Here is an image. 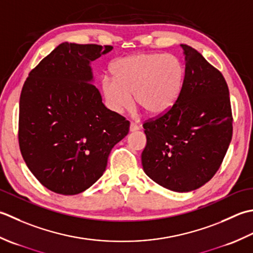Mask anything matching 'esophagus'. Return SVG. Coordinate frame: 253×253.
I'll list each match as a JSON object with an SVG mask.
<instances>
[{"mask_svg": "<svg viewBox=\"0 0 253 253\" xmlns=\"http://www.w3.org/2000/svg\"><path fill=\"white\" fill-rule=\"evenodd\" d=\"M138 128H140V126L135 125V123H131V125H130V131L131 132H135V131L138 130Z\"/></svg>", "mask_w": 253, "mask_h": 253, "instance_id": "34e87169", "label": "esophagus"}]
</instances>
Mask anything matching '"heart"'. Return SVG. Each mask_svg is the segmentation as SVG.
<instances>
[{
    "label": "heart",
    "mask_w": 253,
    "mask_h": 253,
    "mask_svg": "<svg viewBox=\"0 0 253 253\" xmlns=\"http://www.w3.org/2000/svg\"><path fill=\"white\" fill-rule=\"evenodd\" d=\"M113 77L105 76L101 90L110 110L121 113L131 108L132 96L148 116L164 115L177 101L184 69L174 55L136 53L117 60Z\"/></svg>",
    "instance_id": "obj_1"
}]
</instances>
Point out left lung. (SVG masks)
<instances>
[{"label": "left lung", "instance_id": "left-lung-1", "mask_svg": "<svg viewBox=\"0 0 253 253\" xmlns=\"http://www.w3.org/2000/svg\"><path fill=\"white\" fill-rule=\"evenodd\" d=\"M183 49L181 91L163 116L143 125L144 172L162 187L189 192L219 169L233 136V116L224 76L197 50Z\"/></svg>", "mask_w": 253, "mask_h": 253}]
</instances>
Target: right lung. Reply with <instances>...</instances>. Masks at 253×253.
Returning a JSON list of instances; mask_svg holds the SVG:
<instances>
[{"instance_id":"add662e5","label":"right lung","mask_w":253,"mask_h":253,"mask_svg":"<svg viewBox=\"0 0 253 253\" xmlns=\"http://www.w3.org/2000/svg\"><path fill=\"white\" fill-rule=\"evenodd\" d=\"M111 45L63 42L30 72L19 99L18 142L30 171L55 193L74 195L105 172L130 122L102 104L90 62Z\"/></svg>"}]
</instances>
